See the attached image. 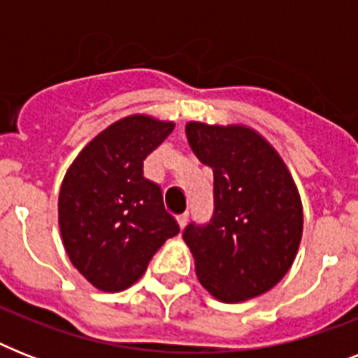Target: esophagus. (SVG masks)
<instances>
[{"label":"esophagus","mask_w":358,"mask_h":358,"mask_svg":"<svg viewBox=\"0 0 358 358\" xmlns=\"http://www.w3.org/2000/svg\"><path fill=\"white\" fill-rule=\"evenodd\" d=\"M176 219H178L180 229H184L185 224H187V221H189V213H187V212L180 213V215H178V217H176Z\"/></svg>","instance_id":"34e87169"}]
</instances>
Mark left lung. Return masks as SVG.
Wrapping results in <instances>:
<instances>
[{
    "label": "left lung",
    "instance_id": "8db88e82",
    "mask_svg": "<svg viewBox=\"0 0 358 358\" xmlns=\"http://www.w3.org/2000/svg\"><path fill=\"white\" fill-rule=\"evenodd\" d=\"M191 150L213 171V215L184 229L196 277L224 303L266 294L288 273L303 236V206L288 169L243 126L189 122Z\"/></svg>",
    "mask_w": 358,
    "mask_h": 358
}]
</instances>
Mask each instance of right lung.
<instances>
[{
	"mask_svg": "<svg viewBox=\"0 0 358 358\" xmlns=\"http://www.w3.org/2000/svg\"><path fill=\"white\" fill-rule=\"evenodd\" d=\"M173 122L131 115L98 134L76 157L59 193V229L70 262L102 292L137 282L156 250L180 232L143 162Z\"/></svg>",
	"mask_w": 358,
	"mask_h": 358,
	"instance_id": "1",
	"label": "right lung"
}]
</instances>
